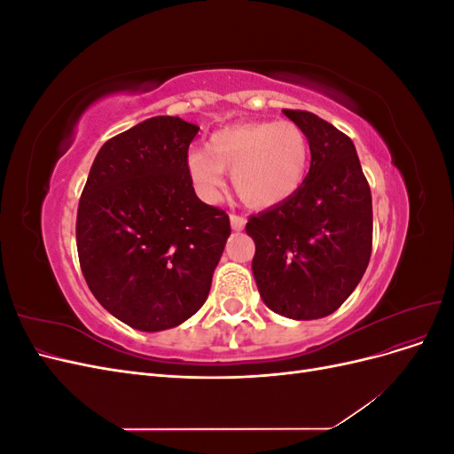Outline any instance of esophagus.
I'll list each match as a JSON object with an SVG mask.
<instances>
[{
    "mask_svg": "<svg viewBox=\"0 0 454 454\" xmlns=\"http://www.w3.org/2000/svg\"><path fill=\"white\" fill-rule=\"evenodd\" d=\"M229 222H231V229L232 231H242L244 225H246V219L242 215H237V214H231L229 215Z\"/></svg>",
    "mask_w": 454,
    "mask_h": 454,
    "instance_id": "1",
    "label": "esophagus"
}]
</instances>
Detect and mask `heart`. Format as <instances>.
I'll return each instance as SVG.
<instances>
[{"label": "heart", "mask_w": 454, "mask_h": 454, "mask_svg": "<svg viewBox=\"0 0 454 454\" xmlns=\"http://www.w3.org/2000/svg\"><path fill=\"white\" fill-rule=\"evenodd\" d=\"M309 167L305 132L292 121H248L215 130L206 149L191 151L185 170L195 193L215 202L231 174L237 197L250 208H274L303 185Z\"/></svg>", "instance_id": "obj_1"}]
</instances>
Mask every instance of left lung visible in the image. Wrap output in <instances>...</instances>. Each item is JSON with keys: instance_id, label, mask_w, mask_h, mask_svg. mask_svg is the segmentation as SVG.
Masks as SVG:
<instances>
[{"instance_id": "obj_1", "label": "left lung", "mask_w": 454, "mask_h": 454, "mask_svg": "<svg viewBox=\"0 0 454 454\" xmlns=\"http://www.w3.org/2000/svg\"><path fill=\"white\" fill-rule=\"evenodd\" d=\"M305 132L310 170L294 197L252 215L254 278L263 303L292 320L335 312L360 284L373 242V204L348 136L309 112L282 109Z\"/></svg>"}]
</instances>
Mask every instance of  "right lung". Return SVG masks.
Masks as SVG:
<instances>
[{
  "mask_svg": "<svg viewBox=\"0 0 454 454\" xmlns=\"http://www.w3.org/2000/svg\"><path fill=\"white\" fill-rule=\"evenodd\" d=\"M199 127L159 115L107 140L77 210V254L98 303L140 332L189 320L208 297L231 235L229 215L204 204L185 159Z\"/></svg>",
  "mask_w": 454,
  "mask_h": 454,
  "instance_id": "right-lung-1",
  "label": "right lung"
}]
</instances>
